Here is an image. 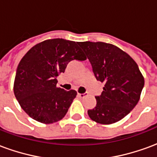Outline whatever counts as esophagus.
<instances>
[{
	"label": "esophagus",
	"mask_w": 157,
	"mask_h": 157,
	"mask_svg": "<svg viewBox=\"0 0 157 157\" xmlns=\"http://www.w3.org/2000/svg\"><path fill=\"white\" fill-rule=\"evenodd\" d=\"M78 96L80 97V98H85L86 96H87V92H84V93H78Z\"/></svg>",
	"instance_id": "34e87169"
}]
</instances>
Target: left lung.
<instances>
[{
  "mask_svg": "<svg viewBox=\"0 0 157 157\" xmlns=\"http://www.w3.org/2000/svg\"><path fill=\"white\" fill-rule=\"evenodd\" d=\"M96 79L104 83L97 105L87 111L93 121L110 124L128 115L140 100L145 81L133 59L115 45L102 42H80Z\"/></svg>",
  "mask_w": 157,
  "mask_h": 157,
  "instance_id": "left-lung-1",
  "label": "left lung"
}]
</instances>
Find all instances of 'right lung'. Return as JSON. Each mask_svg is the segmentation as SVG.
I'll list each match as a JSON object with an SVG mask.
<instances>
[{"label":"right lung","mask_w":157,"mask_h":157,"mask_svg":"<svg viewBox=\"0 0 157 157\" xmlns=\"http://www.w3.org/2000/svg\"><path fill=\"white\" fill-rule=\"evenodd\" d=\"M86 59L77 44L66 39H48L30 48L19 63L14 82V94L22 109L44 124L64 118L77 93L57 87V77L69 62Z\"/></svg>","instance_id":"1"}]
</instances>
